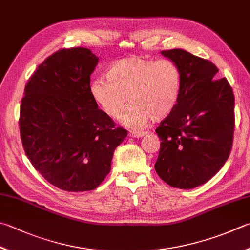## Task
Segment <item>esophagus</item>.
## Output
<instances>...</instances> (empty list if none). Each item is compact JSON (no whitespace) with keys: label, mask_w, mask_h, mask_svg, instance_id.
<instances>
[{"label":"esophagus","mask_w":250,"mask_h":250,"mask_svg":"<svg viewBox=\"0 0 250 250\" xmlns=\"http://www.w3.org/2000/svg\"><path fill=\"white\" fill-rule=\"evenodd\" d=\"M146 134H147V131H130L129 136L134 138H140V137H143V136H145Z\"/></svg>","instance_id":"1"}]
</instances>
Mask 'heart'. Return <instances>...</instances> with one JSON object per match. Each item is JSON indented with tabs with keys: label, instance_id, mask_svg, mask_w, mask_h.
<instances>
[{
	"label": "heart",
	"instance_id": "1",
	"mask_svg": "<svg viewBox=\"0 0 250 250\" xmlns=\"http://www.w3.org/2000/svg\"><path fill=\"white\" fill-rule=\"evenodd\" d=\"M106 79L91 83L90 93L102 111L119 119L130 102L123 123L141 128L150 119L162 120L177 105L182 90V73L171 60H149L130 56L117 61Z\"/></svg>",
	"mask_w": 250,
	"mask_h": 250
}]
</instances>
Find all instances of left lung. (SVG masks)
I'll list each match as a JSON object with an SVG mask.
<instances>
[{
	"label": "left lung",
	"instance_id": "1",
	"mask_svg": "<svg viewBox=\"0 0 250 250\" xmlns=\"http://www.w3.org/2000/svg\"><path fill=\"white\" fill-rule=\"evenodd\" d=\"M182 73L177 105L157 134L162 140L155 172L169 186L191 189L224 166L234 138L235 98L228 79L209 60L182 49L161 51Z\"/></svg>",
	"mask_w": 250,
	"mask_h": 250
}]
</instances>
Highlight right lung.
<instances>
[{"instance_id":"obj_1","label":"right lung","mask_w":250,"mask_h":250,"mask_svg":"<svg viewBox=\"0 0 250 250\" xmlns=\"http://www.w3.org/2000/svg\"><path fill=\"white\" fill-rule=\"evenodd\" d=\"M98 58L86 48L56 51L28 81L20 131L34 167L65 191L97 188L111 171L115 148L127 130L98 109L90 75Z\"/></svg>"}]
</instances>
